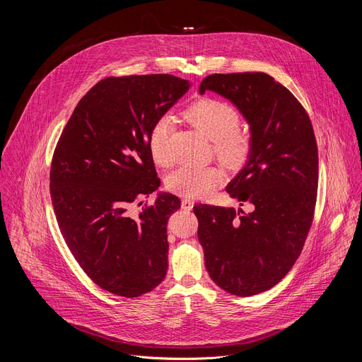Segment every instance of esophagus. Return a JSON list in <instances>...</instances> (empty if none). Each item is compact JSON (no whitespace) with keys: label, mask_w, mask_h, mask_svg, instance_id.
I'll list each match as a JSON object with an SVG mask.
<instances>
[{"label":"esophagus","mask_w":362,"mask_h":362,"mask_svg":"<svg viewBox=\"0 0 362 362\" xmlns=\"http://www.w3.org/2000/svg\"><path fill=\"white\" fill-rule=\"evenodd\" d=\"M193 206H194V202H193V200H190V199H183V200H182V209H185V210H192Z\"/></svg>","instance_id":"1"}]
</instances>
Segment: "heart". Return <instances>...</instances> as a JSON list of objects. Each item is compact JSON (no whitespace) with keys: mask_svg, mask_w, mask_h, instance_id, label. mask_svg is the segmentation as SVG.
Returning <instances> with one entry per match:
<instances>
[{"mask_svg":"<svg viewBox=\"0 0 362 362\" xmlns=\"http://www.w3.org/2000/svg\"><path fill=\"white\" fill-rule=\"evenodd\" d=\"M185 116L199 132L214 142V152L227 168L238 169L250 159L253 138L249 132L237 129L240 113L230 103L204 98L189 106ZM172 131L173 117L170 115L159 116L149 131V152L159 166H169L173 162L170 151ZM221 182L223 172L216 166L185 165L166 177V187L186 199H199L210 194Z\"/></svg>","mask_w":362,"mask_h":362,"instance_id":"obj_1","label":"heart"}]
</instances>
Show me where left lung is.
<instances>
[{"mask_svg":"<svg viewBox=\"0 0 362 362\" xmlns=\"http://www.w3.org/2000/svg\"><path fill=\"white\" fill-rule=\"evenodd\" d=\"M206 90L231 100L250 125L253 152L226 190L255 210L197 204V237L211 280L249 297L283 280L303 250L318 187L315 135L297 98L264 72L213 74L200 83Z\"/></svg>","mask_w":362,"mask_h":362,"instance_id":"1","label":"left lung"}]
</instances>
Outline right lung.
<instances>
[{"label": "right lung", "instance_id": "add662e5", "mask_svg": "<svg viewBox=\"0 0 362 362\" xmlns=\"http://www.w3.org/2000/svg\"><path fill=\"white\" fill-rule=\"evenodd\" d=\"M189 88L168 74L105 78L79 100L57 144L49 190L59 230L88 277L112 294L139 297L166 276V226L180 199L160 193L138 217L128 209L160 186L148 135Z\"/></svg>", "mask_w": 362, "mask_h": 362}]
</instances>
